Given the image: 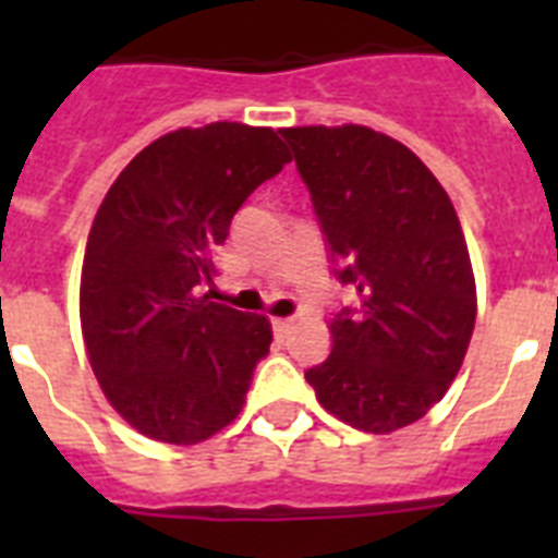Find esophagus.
<instances>
[{
    "label": "esophagus",
    "instance_id": "34e87169",
    "mask_svg": "<svg viewBox=\"0 0 558 558\" xmlns=\"http://www.w3.org/2000/svg\"><path fill=\"white\" fill-rule=\"evenodd\" d=\"M289 318H271V330H275V336H283V332L289 330Z\"/></svg>",
    "mask_w": 558,
    "mask_h": 558
}]
</instances>
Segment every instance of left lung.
<instances>
[{
	"label": "left lung",
	"mask_w": 558,
	"mask_h": 558,
	"mask_svg": "<svg viewBox=\"0 0 558 558\" xmlns=\"http://www.w3.org/2000/svg\"><path fill=\"white\" fill-rule=\"evenodd\" d=\"M313 196L336 280L359 304L332 315V353L304 373L341 423H416L458 376L475 330V275L449 193L371 126L280 130Z\"/></svg>",
	"instance_id": "obj_1"
}]
</instances>
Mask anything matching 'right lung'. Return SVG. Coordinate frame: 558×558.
<instances>
[{"mask_svg":"<svg viewBox=\"0 0 558 558\" xmlns=\"http://www.w3.org/2000/svg\"><path fill=\"white\" fill-rule=\"evenodd\" d=\"M287 161L269 126H185L144 147L100 202L81 327L100 388L135 432L193 446L243 411L271 324L199 289L240 205Z\"/></svg>","mask_w":558,"mask_h":558,"instance_id":"1","label":"right lung"}]
</instances>
